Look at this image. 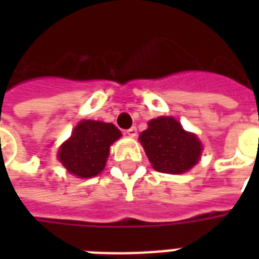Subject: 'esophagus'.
Listing matches in <instances>:
<instances>
[{"instance_id":"obj_1","label":"esophagus","mask_w":259,"mask_h":259,"mask_svg":"<svg viewBox=\"0 0 259 259\" xmlns=\"http://www.w3.org/2000/svg\"><path fill=\"white\" fill-rule=\"evenodd\" d=\"M126 135L130 136V137H136V136H137V129L133 126V127H130V129L126 130Z\"/></svg>"}]
</instances>
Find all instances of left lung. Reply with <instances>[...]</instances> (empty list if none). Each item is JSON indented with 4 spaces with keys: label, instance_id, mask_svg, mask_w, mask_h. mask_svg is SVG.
<instances>
[{
    "label": "left lung",
    "instance_id": "left-lung-1",
    "mask_svg": "<svg viewBox=\"0 0 259 259\" xmlns=\"http://www.w3.org/2000/svg\"><path fill=\"white\" fill-rule=\"evenodd\" d=\"M140 143L152 166L162 174H183L198 162L200 140L183 130L170 116H161L148 122V129L140 135Z\"/></svg>",
    "mask_w": 259,
    "mask_h": 259
}]
</instances>
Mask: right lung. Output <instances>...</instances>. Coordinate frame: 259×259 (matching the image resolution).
Masks as SVG:
<instances>
[{
    "mask_svg": "<svg viewBox=\"0 0 259 259\" xmlns=\"http://www.w3.org/2000/svg\"><path fill=\"white\" fill-rule=\"evenodd\" d=\"M119 137L120 132L115 124L83 120L59 148V161L70 174L79 178H93L104 169L109 146Z\"/></svg>",
    "mask_w": 259,
    "mask_h": 259,
    "instance_id": "1",
    "label": "right lung"
}]
</instances>
